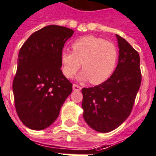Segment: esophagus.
<instances>
[{
  "mask_svg": "<svg viewBox=\"0 0 156 156\" xmlns=\"http://www.w3.org/2000/svg\"><path fill=\"white\" fill-rule=\"evenodd\" d=\"M73 90H74V91H80V90H81L80 86H79V85H77V84H75V83L73 85Z\"/></svg>",
  "mask_w": 156,
  "mask_h": 156,
  "instance_id": "obj_1",
  "label": "esophagus"
}]
</instances>
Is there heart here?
I'll use <instances>...</instances> for the list:
<instances>
[{
	"label": "heart",
	"mask_w": 156,
	"mask_h": 156,
	"mask_svg": "<svg viewBox=\"0 0 156 156\" xmlns=\"http://www.w3.org/2000/svg\"><path fill=\"white\" fill-rule=\"evenodd\" d=\"M73 52L63 51L61 56L62 73L72 78L79 69L83 71L78 76L80 80H88L92 84H100L114 73L118 62V49L114 43L104 38L87 35L72 44Z\"/></svg>",
	"instance_id": "1"
}]
</instances>
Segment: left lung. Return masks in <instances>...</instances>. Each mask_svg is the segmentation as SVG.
<instances>
[{
  "instance_id": "obj_1",
  "label": "left lung",
  "mask_w": 156,
  "mask_h": 156,
  "mask_svg": "<svg viewBox=\"0 0 156 156\" xmlns=\"http://www.w3.org/2000/svg\"><path fill=\"white\" fill-rule=\"evenodd\" d=\"M116 37L119 56L115 71L101 84L82 89L83 118L100 133L112 131L127 119L141 83L138 52L125 38Z\"/></svg>"
}]
</instances>
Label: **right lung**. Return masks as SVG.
Instances as JSON below:
<instances>
[{
    "mask_svg": "<svg viewBox=\"0 0 156 156\" xmlns=\"http://www.w3.org/2000/svg\"><path fill=\"white\" fill-rule=\"evenodd\" d=\"M72 29L50 25L33 33L20 48L12 90L17 114L33 130L49 127L73 91L63 75L62 50Z\"/></svg>",
    "mask_w": 156,
    "mask_h": 156,
    "instance_id": "right-lung-1",
    "label": "right lung"
}]
</instances>
